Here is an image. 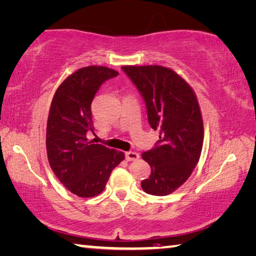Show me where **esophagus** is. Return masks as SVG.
I'll return each mask as SVG.
<instances>
[{"mask_svg": "<svg viewBox=\"0 0 256 256\" xmlns=\"http://www.w3.org/2000/svg\"><path fill=\"white\" fill-rule=\"evenodd\" d=\"M138 158H140V154L137 152H132V151L126 152V160L127 161H135Z\"/></svg>", "mask_w": 256, "mask_h": 256, "instance_id": "esophagus-1", "label": "esophagus"}]
</instances>
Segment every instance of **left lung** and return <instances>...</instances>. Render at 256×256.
<instances>
[{"label":"left lung","instance_id":"8db88e82","mask_svg":"<svg viewBox=\"0 0 256 256\" xmlns=\"http://www.w3.org/2000/svg\"><path fill=\"white\" fill-rule=\"evenodd\" d=\"M146 105L156 146L142 153L151 175L142 180L148 194L167 196L190 178L204 143V124L196 94L174 70L164 66H122Z\"/></svg>","mask_w":256,"mask_h":256}]
</instances>
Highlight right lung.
I'll use <instances>...</instances> for the list:
<instances>
[{"label": "right lung", "mask_w": 256, "mask_h": 256, "mask_svg": "<svg viewBox=\"0 0 256 256\" xmlns=\"http://www.w3.org/2000/svg\"><path fill=\"white\" fill-rule=\"evenodd\" d=\"M118 74L104 66L78 70L62 81L51 102L46 140L49 164L62 186L81 198L103 192L112 170L124 159V152L87 138L94 132V97Z\"/></svg>", "instance_id": "add662e5"}]
</instances>
